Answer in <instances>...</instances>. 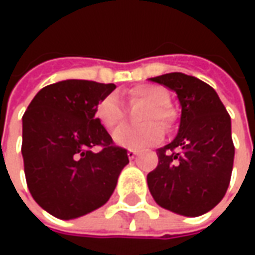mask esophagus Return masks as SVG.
Here are the masks:
<instances>
[{
  "mask_svg": "<svg viewBox=\"0 0 255 255\" xmlns=\"http://www.w3.org/2000/svg\"><path fill=\"white\" fill-rule=\"evenodd\" d=\"M137 154H139V150H134V149H129V150H128V156H129V159H134Z\"/></svg>",
  "mask_w": 255,
  "mask_h": 255,
  "instance_id": "34e87169",
  "label": "esophagus"
}]
</instances>
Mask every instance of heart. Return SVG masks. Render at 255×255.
Wrapping results in <instances>:
<instances>
[{
    "instance_id": "1",
    "label": "heart",
    "mask_w": 255,
    "mask_h": 255,
    "mask_svg": "<svg viewBox=\"0 0 255 255\" xmlns=\"http://www.w3.org/2000/svg\"><path fill=\"white\" fill-rule=\"evenodd\" d=\"M130 96L149 105L142 118L143 122L149 123L136 128L123 126L113 133V142L129 149H139L157 143L162 139L163 130L159 124L152 121L157 120L164 128H169L173 123L174 115L167 106L170 102V95L162 86L140 85L130 91ZM123 108L116 95H108L98 106V119L108 130L116 129L123 122Z\"/></svg>"
}]
</instances>
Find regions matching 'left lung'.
I'll return each instance as SVG.
<instances>
[{
  "mask_svg": "<svg viewBox=\"0 0 255 255\" xmlns=\"http://www.w3.org/2000/svg\"><path fill=\"white\" fill-rule=\"evenodd\" d=\"M149 81L176 92L181 108L176 137L157 149L159 164L147 174L149 190L163 209L197 217L214 209L230 184V115L217 92L199 78L171 72Z\"/></svg>",
  "mask_w": 255,
  "mask_h": 255,
  "instance_id": "obj_1",
  "label": "left lung"
}]
</instances>
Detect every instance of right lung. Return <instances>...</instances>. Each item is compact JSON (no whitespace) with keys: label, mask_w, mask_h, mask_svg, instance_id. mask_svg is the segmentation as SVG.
Here are the masks:
<instances>
[{"label":"right lung","mask_w":255,"mask_h":255,"mask_svg":"<svg viewBox=\"0 0 255 255\" xmlns=\"http://www.w3.org/2000/svg\"><path fill=\"white\" fill-rule=\"evenodd\" d=\"M113 84L66 79L35 95L22 116V157L34 200L61 220L102 207L129 163L98 119ZM93 145H102L96 153Z\"/></svg>","instance_id":"right-lung-1"}]
</instances>
